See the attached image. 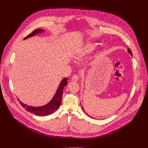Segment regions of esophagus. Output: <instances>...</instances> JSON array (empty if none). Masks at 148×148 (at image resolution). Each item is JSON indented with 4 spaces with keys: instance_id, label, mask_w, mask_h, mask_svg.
<instances>
[{
    "instance_id": "esophagus-1",
    "label": "esophagus",
    "mask_w": 148,
    "mask_h": 148,
    "mask_svg": "<svg viewBox=\"0 0 148 148\" xmlns=\"http://www.w3.org/2000/svg\"><path fill=\"white\" fill-rule=\"evenodd\" d=\"M79 76L77 75V74H75V75H74L72 77L71 80H72V81H77L79 79Z\"/></svg>"
}]
</instances>
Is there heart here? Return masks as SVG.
I'll return each instance as SVG.
<instances>
[{
  "label": "heart",
  "mask_w": 148,
  "mask_h": 148,
  "mask_svg": "<svg viewBox=\"0 0 148 148\" xmlns=\"http://www.w3.org/2000/svg\"><path fill=\"white\" fill-rule=\"evenodd\" d=\"M78 57H79V56L78 54V55H77L76 56H75V58H78Z\"/></svg>",
  "instance_id": "heart-1"
}]
</instances>
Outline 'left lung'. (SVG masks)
Here are the masks:
<instances>
[{
    "label": "left lung",
    "mask_w": 148,
    "mask_h": 148,
    "mask_svg": "<svg viewBox=\"0 0 148 148\" xmlns=\"http://www.w3.org/2000/svg\"><path fill=\"white\" fill-rule=\"evenodd\" d=\"M128 53H129V54H130V55H131V56H132V51H131V50H130V49L129 48L128 49ZM81 107H82V110H84V111L86 112L85 110H84V108H83V107H82V105H81ZM86 114H87V113H86ZM87 115H88V114H87ZM88 116H90V118H92V117H91V116H90V115H88Z\"/></svg>",
    "instance_id": "left-lung-1"
}]
</instances>
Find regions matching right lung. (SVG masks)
<instances>
[{
    "label": "right lung",
    "instance_id": "obj_1",
    "mask_svg": "<svg viewBox=\"0 0 148 148\" xmlns=\"http://www.w3.org/2000/svg\"><path fill=\"white\" fill-rule=\"evenodd\" d=\"M43 32H44V30L41 29L34 30L33 32H32V33L27 35L24 38V40L27 39L30 37H32L34 36L37 35V34L42 33ZM67 79H68L67 78H65L63 79H62L51 100L49 103H47L45 105H43V106H40V107L29 106V105H27L23 103L22 102H21L18 98L17 99H18L19 102H20V104L22 105V107L23 108H25L29 112L34 115H36L38 116H43L51 115L53 113H54L60 106L61 100H62L63 90H64L65 86H67Z\"/></svg>",
    "mask_w": 148,
    "mask_h": 148
}]
</instances>
